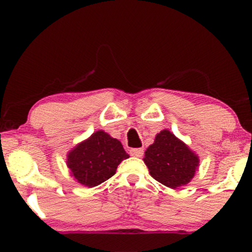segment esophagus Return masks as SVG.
I'll return each instance as SVG.
<instances>
[{"label":"esophagus","instance_id":"obj_1","mask_svg":"<svg viewBox=\"0 0 252 252\" xmlns=\"http://www.w3.org/2000/svg\"><path fill=\"white\" fill-rule=\"evenodd\" d=\"M130 155L132 157H136V158H141L143 156V149L142 148H138V149H131L130 150Z\"/></svg>","mask_w":252,"mask_h":252}]
</instances>
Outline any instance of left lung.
Instances as JSON below:
<instances>
[{
  "label": "left lung",
  "instance_id": "1",
  "mask_svg": "<svg viewBox=\"0 0 252 252\" xmlns=\"http://www.w3.org/2000/svg\"><path fill=\"white\" fill-rule=\"evenodd\" d=\"M143 161L152 178L172 189L189 183L199 167L198 156L169 130L156 135Z\"/></svg>",
  "mask_w": 252,
  "mask_h": 252
}]
</instances>
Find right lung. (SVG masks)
<instances>
[{
  "mask_svg": "<svg viewBox=\"0 0 252 252\" xmlns=\"http://www.w3.org/2000/svg\"><path fill=\"white\" fill-rule=\"evenodd\" d=\"M127 158L119 140L99 130L67 153L66 164L76 181L93 188L112 177Z\"/></svg>",
  "mask_w": 252,
  "mask_h": 252,
  "instance_id": "add662e5",
  "label": "right lung"
}]
</instances>
